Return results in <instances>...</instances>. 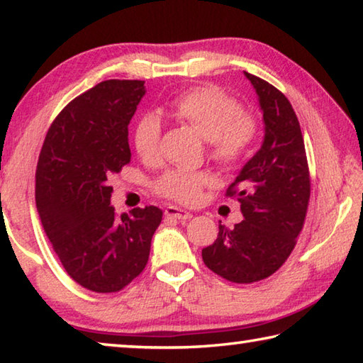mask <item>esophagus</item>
Listing matches in <instances>:
<instances>
[{"instance_id":"1","label":"esophagus","mask_w":363,"mask_h":363,"mask_svg":"<svg viewBox=\"0 0 363 363\" xmlns=\"http://www.w3.org/2000/svg\"><path fill=\"white\" fill-rule=\"evenodd\" d=\"M164 214H167L168 218H174V219H179V220H182V219H190V218H192V213H190V211H186V210H182V208L173 206V205H169V206L164 208Z\"/></svg>"}]
</instances>
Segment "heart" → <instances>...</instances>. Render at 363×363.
Masks as SVG:
<instances>
[{
  "instance_id": "b5f03b06",
  "label": "heart",
  "mask_w": 363,
  "mask_h": 363,
  "mask_svg": "<svg viewBox=\"0 0 363 363\" xmlns=\"http://www.w3.org/2000/svg\"><path fill=\"white\" fill-rule=\"evenodd\" d=\"M169 112L195 128L210 143L211 157L224 164H235L247 155L256 138L257 126L233 97L214 86L186 91L171 102ZM162 121L157 115L143 116L134 130V149L144 160L158 155ZM210 177L203 173L168 169L157 184L158 192L182 203H194Z\"/></svg>"
}]
</instances>
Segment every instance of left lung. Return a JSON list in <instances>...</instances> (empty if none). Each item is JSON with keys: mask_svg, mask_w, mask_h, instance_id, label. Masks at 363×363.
<instances>
[{"mask_svg": "<svg viewBox=\"0 0 363 363\" xmlns=\"http://www.w3.org/2000/svg\"><path fill=\"white\" fill-rule=\"evenodd\" d=\"M256 91L264 139L227 195H237L242 223H219L218 238L201 250L208 269L235 284H253L281 267L303 229L311 195L309 168L290 101L264 79L243 72ZM239 186L238 191L233 187Z\"/></svg>", "mask_w": 363, "mask_h": 363, "instance_id": "1", "label": "left lung"}]
</instances>
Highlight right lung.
I'll return each instance as SVG.
<instances>
[{"label":"right lung","mask_w":363,"mask_h":363,"mask_svg":"<svg viewBox=\"0 0 363 363\" xmlns=\"http://www.w3.org/2000/svg\"><path fill=\"white\" fill-rule=\"evenodd\" d=\"M145 82L108 79L67 106L49 128L36 168L43 229L70 277L96 293L125 288L143 272L162 223L157 206L116 216L112 176L130 163L128 125Z\"/></svg>","instance_id":"1"}]
</instances>
